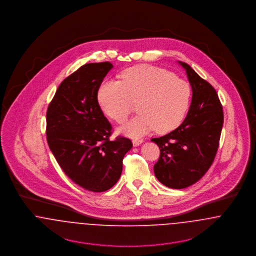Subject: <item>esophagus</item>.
Wrapping results in <instances>:
<instances>
[{
    "instance_id": "obj_1",
    "label": "esophagus",
    "mask_w": 256,
    "mask_h": 256,
    "mask_svg": "<svg viewBox=\"0 0 256 256\" xmlns=\"http://www.w3.org/2000/svg\"><path fill=\"white\" fill-rule=\"evenodd\" d=\"M143 143V140L142 139H134L132 140V144H134V146H139V145H141Z\"/></svg>"
}]
</instances>
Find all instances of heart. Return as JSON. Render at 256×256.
I'll return each mask as SVG.
<instances>
[{
  "instance_id": "heart-1",
  "label": "heart",
  "mask_w": 256,
  "mask_h": 256,
  "mask_svg": "<svg viewBox=\"0 0 256 256\" xmlns=\"http://www.w3.org/2000/svg\"><path fill=\"white\" fill-rule=\"evenodd\" d=\"M191 98L187 82L154 66L139 65L121 74V82L106 80L98 86L97 100L102 112L122 124L137 102L139 114L120 128L137 138L156 128L167 134L176 128L186 115Z\"/></svg>"
}]
</instances>
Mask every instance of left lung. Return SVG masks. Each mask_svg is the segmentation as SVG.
I'll use <instances>...</instances> for the list:
<instances>
[{
  "instance_id": "left-lung-1",
  "label": "left lung",
  "mask_w": 256,
  "mask_h": 256,
  "mask_svg": "<svg viewBox=\"0 0 256 256\" xmlns=\"http://www.w3.org/2000/svg\"><path fill=\"white\" fill-rule=\"evenodd\" d=\"M192 87V102L182 124L170 134L152 141L160 150L154 170L165 186L182 189L198 182L212 165L224 124L222 106L214 87L185 62Z\"/></svg>"
}]
</instances>
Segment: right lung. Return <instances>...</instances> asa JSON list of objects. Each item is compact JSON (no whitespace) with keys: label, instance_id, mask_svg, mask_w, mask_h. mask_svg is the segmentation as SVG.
<instances>
[{"label":"right lung","instance_id":"add662e5","mask_svg":"<svg viewBox=\"0 0 256 256\" xmlns=\"http://www.w3.org/2000/svg\"><path fill=\"white\" fill-rule=\"evenodd\" d=\"M113 65L87 63L58 86L47 110V141L65 174L92 192H104L119 180L128 138L110 139L112 126L98 102V86Z\"/></svg>","mask_w":256,"mask_h":256}]
</instances>
